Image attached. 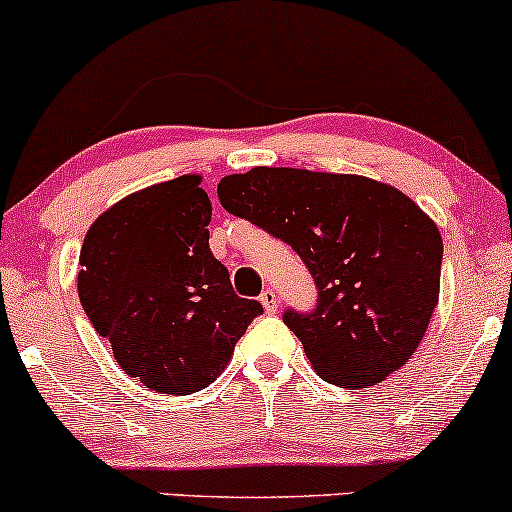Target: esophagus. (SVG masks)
I'll list each match as a JSON object with an SVG mask.
<instances>
[{"mask_svg": "<svg viewBox=\"0 0 512 512\" xmlns=\"http://www.w3.org/2000/svg\"><path fill=\"white\" fill-rule=\"evenodd\" d=\"M258 300H261V304L263 307H266V312H275V309H278V295H275V290H271V287H266V290L261 292V297H258Z\"/></svg>", "mask_w": 512, "mask_h": 512, "instance_id": "esophagus-1", "label": "esophagus"}]
</instances>
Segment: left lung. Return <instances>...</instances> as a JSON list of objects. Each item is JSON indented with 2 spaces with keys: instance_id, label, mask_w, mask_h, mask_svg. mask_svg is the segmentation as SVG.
<instances>
[{
  "instance_id": "8db88e82",
  "label": "left lung",
  "mask_w": 512,
  "mask_h": 512,
  "mask_svg": "<svg viewBox=\"0 0 512 512\" xmlns=\"http://www.w3.org/2000/svg\"><path fill=\"white\" fill-rule=\"evenodd\" d=\"M217 195L227 212L290 244L317 280V309L283 319L326 382L365 389L411 358L440 300L442 237L409 195L292 166L229 174Z\"/></svg>"
}]
</instances>
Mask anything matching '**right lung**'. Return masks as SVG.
<instances>
[{
  "label": "right lung",
  "mask_w": 512,
  "mask_h": 512,
  "mask_svg": "<svg viewBox=\"0 0 512 512\" xmlns=\"http://www.w3.org/2000/svg\"><path fill=\"white\" fill-rule=\"evenodd\" d=\"M203 176L186 174L103 210L79 251L77 290L125 375L152 392H200L263 307L237 297L210 251Z\"/></svg>",
  "instance_id": "add662e5"
}]
</instances>
